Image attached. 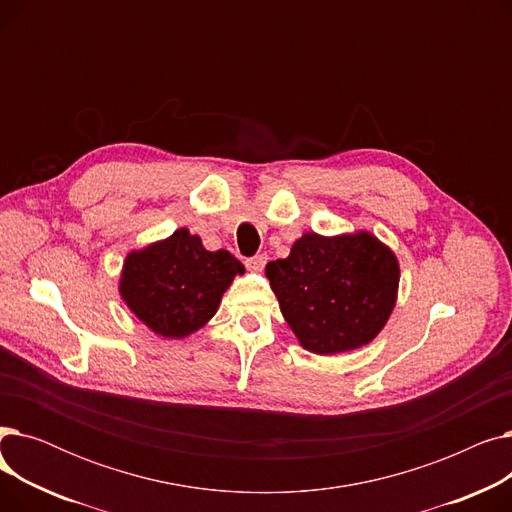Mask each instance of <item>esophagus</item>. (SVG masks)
Segmentation results:
<instances>
[{"instance_id":"1","label":"esophagus","mask_w":512,"mask_h":512,"mask_svg":"<svg viewBox=\"0 0 512 512\" xmlns=\"http://www.w3.org/2000/svg\"><path fill=\"white\" fill-rule=\"evenodd\" d=\"M265 263H267V255L265 253H259V255H253L249 259H245V265L249 267V270H253V272H261L263 267H265Z\"/></svg>"}]
</instances>
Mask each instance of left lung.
<instances>
[{"label":"left lung","mask_w":512,"mask_h":512,"mask_svg":"<svg viewBox=\"0 0 512 512\" xmlns=\"http://www.w3.org/2000/svg\"><path fill=\"white\" fill-rule=\"evenodd\" d=\"M265 274L286 324L317 355L371 342L396 301V257L367 232L303 234L286 259L267 263Z\"/></svg>","instance_id":"8db88e82"}]
</instances>
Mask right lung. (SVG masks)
Masks as SVG:
<instances>
[{
  "label": "right lung",
  "mask_w": 512,
  "mask_h": 512,
  "mask_svg": "<svg viewBox=\"0 0 512 512\" xmlns=\"http://www.w3.org/2000/svg\"><path fill=\"white\" fill-rule=\"evenodd\" d=\"M242 263L228 251H207L186 228L130 253L120 292L126 305L159 336L182 338L199 330L220 305Z\"/></svg>",
  "instance_id": "obj_1"
}]
</instances>
